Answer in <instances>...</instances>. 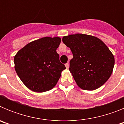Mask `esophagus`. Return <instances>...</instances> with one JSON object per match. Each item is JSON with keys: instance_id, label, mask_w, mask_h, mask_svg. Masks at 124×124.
I'll list each match as a JSON object with an SVG mask.
<instances>
[{"instance_id": "obj_1", "label": "esophagus", "mask_w": 124, "mask_h": 124, "mask_svg": "<svg viewBox=\"0 0 124 124\" xmlns=\"http://www.w3.org/2000/svg\"><path fill=\"white\" fill-rule=\"evenodd\" d=\"M65 66H66V69H68L69 68V63H66Z\"/></svg>"}]
</instances>
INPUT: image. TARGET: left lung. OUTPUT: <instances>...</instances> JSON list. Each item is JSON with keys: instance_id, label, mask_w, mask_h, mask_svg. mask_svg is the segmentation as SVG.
I'll use <instances>...</instances> for the list:
<instances>
[{"instance_id": "1", "label": "left lung", "mask_w": 124, "mask_h": 124, "mask_svg": "<svg viewBox=\"0 0 124 124\" xmlns=\"http://www.w3.org/2000/svg\"><path fill=\"white\" fill-rule=\"evenodd\" d=\"M62 40L73 53L69 70L80 88L95 90L109 79L114 57L102 40L80 33L63 37Z\"/></svg>"}]
</instances>
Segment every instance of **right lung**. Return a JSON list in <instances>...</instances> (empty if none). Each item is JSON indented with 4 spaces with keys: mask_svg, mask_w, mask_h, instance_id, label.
<instances>
[{
    "mask_svg": "<svg viewBox=\"0 0 124 124\" xmlns=\"http://www.w3.org/2000/svg\"><path fill=\"white\" fill-rule=\"evenodd\" d=\"M60 43V37H43L28 43L15 54L16 73L29 89L43 93L56 86L66 69L56 52Z\"/></svg>",
    "mask_w": 124,
    "mask_h": 124,
    "instance_id": "right-lung-1",
    "label": "right lung"
}]
</instances>
